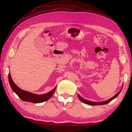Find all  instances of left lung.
Listing matches in <instances>:
<instances>
[{
	"mask_svg": "<svg viewBox=\"0 0 132 132\" xmlns=\"http://www.w3.org/2000/svg\"><path fill=\"white\" fill-rule=\"evenodd\" d=\"M121 90H122V89H121L120 91H119L117 94H116V95L114 96H113L112 98L109 99V100H106V101H103V102H96L91 101H89V100H86V99H85V98H82L79 95H78V97H79L80 100L81 102H84V103H86V104H87V105H93V106L106 105V104H107V103H109L110 102H111L112 100H113L116 97H117L118 96V95L119 94H120Z\"/></svg>",
	"mask_w": 132,
	"mask_h": 132,
	"instance_id": "left-lung-1",
	"label": "left lung"
}]
</instances>
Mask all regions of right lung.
<instances>
[{
	"mask_svg": "<svg viewBox=\"0 0 132 132\" xmlns=\"http://www.w3.org/2000/svg\"><path fill=\"white\" fill-rule=\"evenodd\" d=\"M8 79L11 89L20 98L24 101L30 102L34 103L45 102L52 97V96L53 95L54 91L56 90V86H55L52 90H51L48 93L43 95H37L24 91L19 88L13 81L10 73L8 75Z\"/></svg>",
	"mask_w": 132,
	"mask_h": 132,
	"instance_id": "right-lung-1",
	"label": "right lung"
}]
</instances>
